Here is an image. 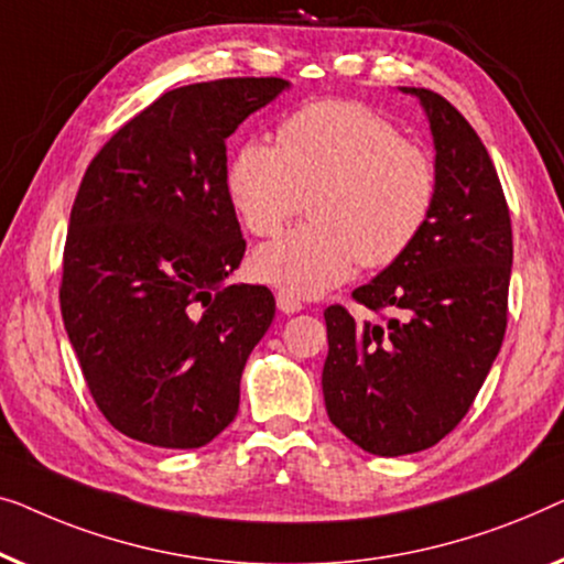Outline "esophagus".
<instances>
[{
	"mask_svg": "<svg viewBox=\"0 0 564 564\" xmlns=\"http://www.w3.org/2000/svg\"><path fill=\"white\" fill-rule=\"evenodd\" d=\"M275 304H279V308H281L283 314H296V312H301V308H304V304H301V299H296L289 291L275 293Z\"/></svg>",
	"mask_w": 564,
	"mask_h": 564,
	"instance_id": "34e87169",
	"label": "esophagus"
}]
</instances>
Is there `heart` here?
I'll list each match as a JSON object with an SVG mask.
<instances>
[{"mask_svg":"<svg viewBox=\"0 0 564 564\" xmlns=\"http://www.w3.org/2000/svg\"><path fill=\"white\" fill-rule=\"evenodd\" d=\"M437 163L376 109L322 99L285 115L275 145L248 140L227 165L242 227L271 237L304 209L312 219L256 252L260 279L319 296L352 268L393 265L424 232L437 202Z\"/></svg>","mask_w":564,"mask_h":564,"instance_id":"heart-1","label":"heart"}]
</instances>
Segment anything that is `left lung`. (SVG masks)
<instances>
[{
  "label": "left lung",
  "instance_id": "left-lung-1",
  "mask_svg": "<svg viewBox=\"0 0 564 564\" xmlns=\"http://www.w3.org/2000/svg\"><path fill=\"white\" fill-rule=\"evenodd\" d=\"M437 202L411 250L352 291L378 319L329 306L322 391L329 422L365 452H422L470 411L509 322L511 214L470 122L430 89Z\"/></svg>",
  "mask_w": 564,
  "mask_h": 564
}]
</instances>
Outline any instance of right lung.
<instances>
[{"instance_id":"1","label":"right lung","mask_w":564,"mask_h":564,"mask_svg":"<svg viewBox=\"0 0 564 564\" xmlns=\"http://www.w3.org/2000/svg\"><path fill=\"white\" fill-rule=\"evenodd\" d=\"M285 86L240 76L165 91L84 173L61 314L94 403L124 437L194 449L237 416L275 299L265 285L221 283L245 256L227 138Z\"/></svg>"}]
</instances>
